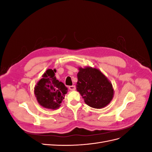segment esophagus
<instances>
[{
    "instance_id": "34e87169",
    "label": "esophagus",
    "mask_w": 152,
    "mask_h": 152,
    "mask_svg": "<svg viewBox=\"0 0 152 152\" xmlns=\"http://www.w3.org/2000/svg\"><path fill=\"white\" fill-rule=\"evenodd\" d=\"M75 89H76L75 86H69V89L71 90V91H74V90H75Z\"/></svg>"
}]
</instances>
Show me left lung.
I'll return each instance as SVG.
<instances>
[{"mask_svg":"<svg viewBox=\"0 0 152 152\" xmlns=\"http://www.w3.org/2000/svg\"><path fill=\"white\" fill-rule=\"evenodd\" d=\"M77 90L84 102L94 108H102L113 97V89L107 77L98 69L87 66L79 68Z\"/></svg>","mask_w":152,"mask_h":152,"instance_id":"left-lung-1","label":"left lung"}]
</instances>
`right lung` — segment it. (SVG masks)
<instances>
[{"mask_svg":"<svg viewBox=\"0 0 152 152\" xmlns=\"http://www.w3.org/2000/svg\"><path fill=\"white\" fill-rule=\"evenodd\" d=\"M55 72V69H48L34 88L38 103L44 108L53 110L60 107L68 91L65 84L56 79Z\"/></svg>","mask_w":152,"mask_h":152,"instance_id":"obj_1","label":"right lung"}]
</instances>
